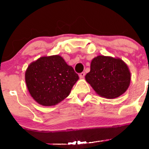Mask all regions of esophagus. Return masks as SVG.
<instances>
[{
  "instance_id": "obj_1",
  "label": "esophagus",
  "mask_w": 149,
  "mask_h": 149,
  "mask_svg": "<svg viewBox=\"0 0 149 149\" xmlns=\"http://www.w3.org/2000/svg\"><path fill=\"white\" fill-rule=\"evenodd\" d=\"M85 72H82V73H80V74H79V77H80V78H84V76H85Z\"/></svg>"
}]
</instances>
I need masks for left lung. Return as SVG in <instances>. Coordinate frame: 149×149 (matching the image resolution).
Here are the masks:
<instances>
[{
	"mask_svg": "<svg viewBox=\"0 0 149 149\" xmlns=\"http://www.w3.org/2000/svg\"><path fill=\"white\" fill-rule=\"evenodd\" d=\"M85 80L100 96L114 99L129 88L130 71L122 59L99 55L92 60Z\"/></svg>",
	"mask_w": 149,
	"mask_h": 149,
	"instance_id": "8db88e82",
	"label": "left lung"
}]
</instances>
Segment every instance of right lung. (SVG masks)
<instances>
[{
	"label": "right lung",
	"instance_id": "obj_1",
	"mask_svg": "<svg viewBox=\"0 0 149 149\" xmlns=\"http://www.w3.org/2000/svg\"><path fill=\"white\" fill-rule=\"evenodd\" d=\"M78 75L61 56L42 57L31 63L25 81L31 96L39 104L50 107L69 95Z\"/></svg>",
	"mask_w": 149,
	"mask_h": 149
}]
</instances>
